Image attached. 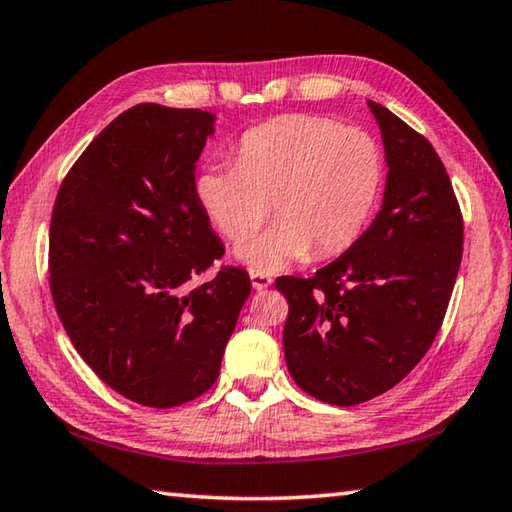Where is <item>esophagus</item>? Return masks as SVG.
<instances>
[{
  "label": "esophagus",
  "instance_id": "1",
  "mask_svg": "<svg viewBox=\"0 0 512 512\" xmlns=\"http://www.w3.org/2000/svg\"><path fill=\"white\" fill-rule=\"evenodd\" d=\"M250 280H253V289L255 291H262L271 287V275H266L262 271H250Z\"/></svg>",
  "mask_w": 512,
  "mask_h": 512
}]
</instances>
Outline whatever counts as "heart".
Returning a JSON list of instances; mask_svg holds the SVG:
<instances>
[{"mask_svg": "<svg viewBox=\"0 0 512 512\" xmlns=\"http://www.w3.org/2000/svg\"><path fill=\"white\" fill-rule=\"evenodd\" d=\"M381 178L375 140L318 115H282L250 128L232 164H210L196 196L221 235L239 244L268 214L277 221L237 255L275 271L296 259L343 253L361 235Z\"/></svg>", "mask_w": 512, "mask_h": 512, "instance_id": "heart-1", "label": "heart"}]
</instances>
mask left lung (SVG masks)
Here are the masks:
<instances>
[{"mask_svg":"<svg viewBox=\"0 0 512 512\" xmlns=\"http://www.w3.org/2000/svg\"><path fill=\"white\" fill-rule=\"evenodd\" d=\"M384 140L381 210L314 277H277L289 300L284 357L302 391L352 406L391 391L431 348L463 257V216L443 160L391 110L368 101Z\"/></svg>","mask_w":512,"mask_h":512,"instance_id":"left-lung-1","label":"left lung"}]
</instances>
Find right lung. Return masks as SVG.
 <instances>
[{
	"mask_svg": "<svg viewBox=\"0 0 512 512\" xmlns=\"http://www.w3.org/2000/svg\"><path fill=\"white\" fill-rule=\"evenodd\" d=\"M212 133V112L128 108L74 162L51 212L60 323L101 381L153 409L214 384L250 296L239 266L194 284L223 257L194 176Z\"/></svg>",
	"mask_w": 512,
	"mask_h": 512,
	"instance_id": "1",
	"label": "right lung"
}]
</instances>
